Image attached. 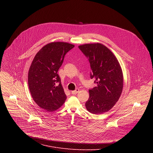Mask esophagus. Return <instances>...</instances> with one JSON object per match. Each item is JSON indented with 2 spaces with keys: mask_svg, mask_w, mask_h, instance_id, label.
<instances>
[{
  "mask_svg": "<svg viewBox=\"0 0 153 153\" xmlns=\"http://www.w3.org/2000/svg\"><path fill=\"white\" fill-rule=\"evenodd\" d=\"M79 89L77 88L76 90L72 91H71V93H72L73 94H77V93H79Z\"/></svg>",
  "mask_w": 153,
  "mask_h": 153,
  "instance_id": "34e87169",
  "label": "esophagus"
}]
</instances>
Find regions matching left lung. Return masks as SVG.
<instances>
[{"label": "left lung", "instance_id": "1", "mask_svg": "<svg viewBox=\"0 0 153 153\" xmlns=\"http://www.w3.org/2000/svg\"><path fill=\"white\" fill-rule=\"evenodd\" d=\"M79 48L88 58L91 79H95L97 83L89 90L86 108L93 114H103L111 110L122 94L123 76L120 63L111 51L102 43H86Z\"/></svg>", "mask_w": 153, "mask_h": 153}]
</instances>
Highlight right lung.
Masks as SVG:
<instances>
[{
	"instance_id": "obj_1",
	"label": "right lung",
	"mask_w": 153,
	"mask_h": 153,
	"mask_svg": "<svg viewBox=\"0 0 153 153\" xmlns=\"http://www.w3.org/2000/svg\"><path fill=\"white\" fill-rule=\"evenodd\" d=\"M74 47L64 42L49 43L37 53L31 64L28 75L31 95L47 111L57 110L67 99L57 72L65 54Z\"/></svg>"
}]
</instances>
